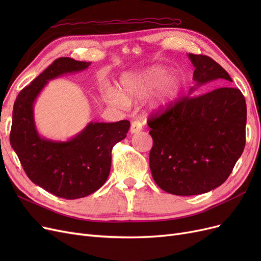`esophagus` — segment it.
I'll list each match as a JSON object with an SVG mask.
<instances>
[{"mask_svg":"<svg viewBox=\"0 0 261 261\" xmlns=\"http://www.w3.org/2000/svg\"><path fill=\"white\" fill-rule=\"evenodd\" d=\"M141 129H143V123H141V121L135 120L132 122V125H130V133L132 134L139 133Z\"/></svg>","mask_w":261,"mask_h":261,"instance_id":"34e87169","label":"esophagus"}]
</instances>
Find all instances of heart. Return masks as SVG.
I'll return each instance as SVG.
<instances>
[{"label":"heart","instance_id":"obj_1","mask_svg":"<svg viewBox=\"0 0 261 261\" xmlns=\"http://www.w3.org/2000/svg\"><path fill=\"white\" fill-rule=\"evenodd\" d=\"M169 69L162 66H151L140 72L127 73L121 78V90L109 89L106 97L108 101L117 106L126 105V99H143L153 93L159 87L155 97L150 103L155 111L167 110L176 100L181 90V80L176 75L169 76Z\"/></svg>","mask_w":261,"mask_h":261}]
</instances>
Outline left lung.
<instances>
[{
  "label": "left lung",
  "mask_w": 261,
  "mask_h": 261,
  "mask_svg": "<svg viewBox=\"0 0 261 261\" xmlns=\"http://www.w3.org/2000/svg\"><path fill=\"white\" fill-rule=\"evenodd\" d=\"M187 55L196 86L187 97L148 120L152 177L164 192L177 196L204 194L222 185L246 141L247 109L241 90L224 86L192 96L200 86L232 78L207 55Z\"/></svg>",
  "instance_id": "left-lung-1"
}]
</instances>
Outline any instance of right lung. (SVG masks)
Masks as SVG:
<instances>
[{"label":"right lung","instance_id":"right-lung-1","mask_svg":"<svg viewBox=\"0 0 261 261\" xmlns=\"http://www.w3.org/2000/svg\"><path fill=\"white\" fill-rule=\"evenodd\" d=\"M90 62L60 58L25 87L13 109L11 145L27 176L60 198L77 199L88 196L103 185L111 170V150L126 137L130 123L90 122L66 141L46 139L39 135L34 105L49 81L88 68Z\"/></svg>","mask_w":261,"mask_h":261}]
</instances>
